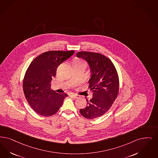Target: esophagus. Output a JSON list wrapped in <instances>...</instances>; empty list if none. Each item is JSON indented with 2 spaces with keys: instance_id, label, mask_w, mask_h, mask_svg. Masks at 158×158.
I'll return each mask as SVG.
<instances>
[{
  "instance_id": "1",
  "label": "esophagus",
  "mask_w": 158,
  "mask_h": 158,
  "mask_svg": "<svg viewBox=\"0 0 158 158\" xmlns=\"http://www.w3.org/2000/svg\"><path fill=\"white\" fill-rule=\"evenodd\" d=\"M70 96H71L73 98H74V99H78V98H80V96L75 95V94H72Z\"/></svg>"
}]
</instances>
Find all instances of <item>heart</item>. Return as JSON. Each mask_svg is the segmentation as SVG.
I'll return each mask as SVG.
<instances>
[{"label": "heart", "instance_id": "heart-1", "mask_svg": "<svg viewBox=\"0 0 158 158\" xmlns=\"http://www.w3.org/2000/svg\"><path fill=\"white\" fill-rule=\"evenodd\" d=\"M86 64V63H85L84 62H83V61H81V60H75L74 62H73V64Z\"/></svg>", "mask_w": 158, "mask_h": 158}]
</instances>
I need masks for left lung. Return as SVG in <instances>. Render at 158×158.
I'll use <instances>...</instances> for the list:
<instances>
[{"label":"left lung","mask_w":158,"mask_h":158,"mask_svg":"<svg viewBox=\"0 0 158 158\" xmlns=\"http://www.w3.org/2000/svg\"><path fill=\"white\" fill-rule=\"evenodd\" d=\"M77 57L85 60L89 65L90 78L89 80L92 98L80 113L88 119H94L105 114L112 106L119 92V81L118 72L112 61L98 53L79 52Z\"/></svg>","instance_id":"left-lung-1"}]
</instances>
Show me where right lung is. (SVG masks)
I'll return each instance as SVG.
<instances>
[{"mask_svg":"<svg viewBox=\"0 0 158 158\" xmlns=\"http://www.w3.org/2000/svg\"><path fill=\"white\" fill-rule=\"evenodd\" d=\"M75 53L74 51H51L36 57L29 66L23 82L27 101L38 114L49 116L56 114L68 95L51 88L57 67Z\"/></svg>","mask_w":158,"mask_h":158,"instance_id":"1","label":"right lung"}]
</instances>
